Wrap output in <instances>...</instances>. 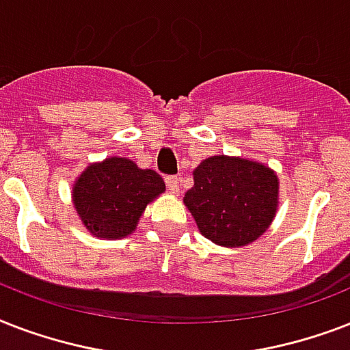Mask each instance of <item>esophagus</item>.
<instances>
[{"instance_id": "esophagus-1", "label": "esophagus", "mask_w": 350, "mask_h": 350, "mask_svg": "<svg viewBox=\"0 0 350 350\" xmlns=\"http://www.w3.org/2000/svg\"><path fill=\"white\" fill-rule=\"evenodd\" d=\"M165 183H167V189H169L172 194H178V192H180V180H178V176H167V178H165Z\"/></svg>"}]
</instances>
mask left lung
I'll return each instance as SVG.
<instances>
[{"label":"left lung","instance_id":"left-lung-1","mask_svg":"<svg viewBox=\"0 0 350 350\" xmlns=\"http://www.w3.org/2000/svg\"><path fill=\"white\" fill-rule=\"evenodd\" d=\"M183 203L200 232L221 247H245L269 229L278 211L280 181L263 163L211 156L194 169Z\"/></svg>","mask_w":350,"mask_h":350}]
</instances>
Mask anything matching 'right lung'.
<instances>
[{"mask_svg": "<svg viewBox=\"0 0 350 350\" xmlns=\"http://www.w3.org/2000/svg\"><path fill=\"white\" fill-rule=\"evenodd\" d=\"M165 192L163 178L126 158L92 163L72 187V202L85 229L98 238L121 239L136 230L148 203Z\"/></svg>", "mask_w": 350, "mask_h": 350, "instance_id": "obj_1", "label": "right lung"}]
</instances>
